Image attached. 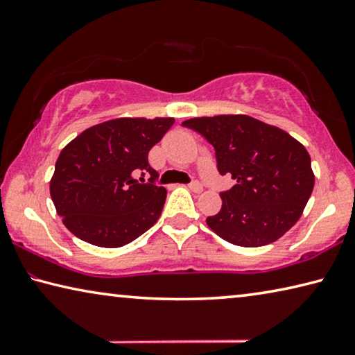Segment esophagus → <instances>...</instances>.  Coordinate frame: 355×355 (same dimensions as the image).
I'll return each mask as SVG.
<instances>
[{
    "label": "esophagus",
    "mask_w": 355,
    "mask_h": 355,
    "mask_svg": "<svg viewBox=\"0 0 355 355\" xmlns=\"http://www.w3.org/2000/svg\"><path fill=\"white\" fill-rule=\"evenodd\" d=\"M189 189L194 191V192H202L203 186L200 182H197V180H192V182L189 183Z\"/></svg>",
    "instance_id": "obj_1"
}]
</instances>
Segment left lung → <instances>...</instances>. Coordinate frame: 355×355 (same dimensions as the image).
<instances>
[{"label":"left lung","mask_w":355,"mask_h":355,"mask_svg":"<svg viewBox=\"0 0 355 355\" xmlns=\"http://www.w3.org/2000/svg\"><path fill=\"white\" fill-rule=\"evenodd\" d=\"M211 144L220 175L236 184L220 192L222 208L207 218L216 235L241 248L277 241L299 220L315 186L310 155L286 131L249 116L184 120Z\"/></svg>","instance_id":"8db88e82"}]
</instances>
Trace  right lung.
<instances>
[{"instance_id": "obj_1", "label": "right lung", "mask_w": 355, "mask_h": 355, "mask_svg": "<svg viewBox=\"0 0 355 355\" xmlns=\"http://www.w3.org/2000/svg\"><path fill=\"white\" fill-rule=\"evenodd\" d=\"M172 117L114 119L84 130L62 148L50 182L51 200L76 238L122 248L146 233L163 211L167 191L156 182L148 152ZM148 173V182L143 177Z\"/></svg>"}]
</instances>
